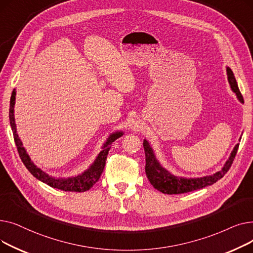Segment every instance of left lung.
I'll list each match as a JSON object with an SVG mask.
<instances>
[{"instance_id": "8db88e82", "label": "left lung", "mask_w": 253, "mask_h": 253, "mask_svg": "<svg viewBox=\"0 0 253 253\" xmlns=\"http://www.w3.org/2000/svg\"><path fill=\"white\" fill-rule=\"evenodd\" d=\"M227 75H228V81L230 83L231 89L233 90L234 93H236L239 101L244 103L243 96L241 94L240 90H239L234 73L230 68H227ZM238 148H239V143L235 145L229 160L225 162L223 167L219 171L215 172L214 174L203 176V177H197V178H185L182 176H176L174 174H172L168 170L163 168L161 164L157 160V158L154 154V151L150 145L149 141L147 139H144L143 149L145 153V174H147L153 187L156 190L162 192L163 194H168V195L183 194V193L193 192L196 190H200L205 187H208V185L213 184L218 179H220L225 173H227L233 164Z\"/></svg>"}]
</instances>
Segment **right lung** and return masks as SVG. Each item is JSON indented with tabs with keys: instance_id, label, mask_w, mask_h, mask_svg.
I'll use <instances>...</instances> for the list:
<instances>
[{
	"instance_id": "right-lung-1",
	"label": "right lung",
	"mask_w": 253,
	"mask_h": 253,
	"mask_svg": "<svg viewBox=\"0 0 253 253\" xmlns=\"http://www.w3.org/2000/svg\"><path fill=\"white\" fill-rule=\"evenodd\" d=\"M15 95H16V91L15 89L13 90L11 99H10V109H9V120H10V125L13 131V136H14L15 144L17 147V151L19 154V157L21 159L22 163L26 167L31 173L39 180L43 181L44 183L50 185V187L58 189L61 191L65 192H85L91 189L93 185H94L101 173L103 171L105 161H106V157H108L109 151L111 149V144L118 139L119 137H121L123 135L122 131H117L115 133L111 134L109 138L106 139L105 143L102 147V151L98 154L96 157L95 161L92 163V165L84 171L82 174H79L74 177H69V178H56L53 177L51 175H48L46 172L38 168L34 162L31 160L30 156L26 153L25 149L22 147V142L20 138L18 137V134L16 132V124H15V118H14V105H15Z\"/></svg>"
}]
</instances>
